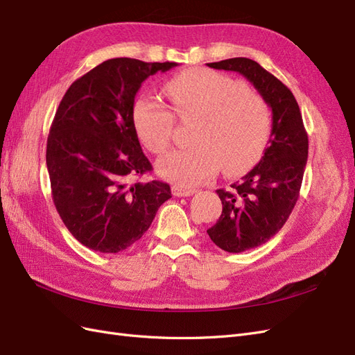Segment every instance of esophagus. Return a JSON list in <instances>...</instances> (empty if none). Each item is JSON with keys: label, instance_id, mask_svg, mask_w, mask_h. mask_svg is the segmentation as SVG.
<instances>
[{"label": "esophagus", "instance_id": "1", "mask_svg": "<svg viewBox=\"0 0 355 355\" xmlns=\"http://www.w3.org/2000/svg\"><path fill=\"white\" fill-rule=\"evenodd\" d=\"M196 190L193 189H187V187H183V186H178V184H174L172 186V195L177 196V198H186V196H190L193 195Z\"/></svg>", "mask_w": 355, "mask_h": 355}]
</instances>
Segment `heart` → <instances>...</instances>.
I'll return each instance as SVG.
<instances>
[{
	"label": "heart",
	"mask_w": 355,
	"mask_h": 355,
	"mask_svg": "<svg viewBox=\"0 0 355 355\" xmlns=\"http://www.w3.org/2000/svg\"><path fill=\"white\" fill-rule=\"evenodd\" d=\"M172 110L181 120L198 123L187 150L160 157L157 174L183 187L214 178L220 168L236 175L254 165L270 135V111L260 95L238 80L211 69H189L165 85ZM135 130L151 153L169 147L174 114L151 96H141L134 107Z\"/></svg>",
	"instance_id": "b5f03b06"
}]
</instances>
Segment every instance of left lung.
Instances as JSON below:
<instances>
[{
	"mask_svg": "<svg viewBox=\"0 0 355 355\" xmlns=\"http://www.w3.org/2000/svg\"><path fill=\"white\" fill-rule=\"evenodd\" d=\"M207 65L244 76L272 111L269 146L261 160L232 189L217 190L223 211L207 230L221 250L242 252L268 242L291 214L308 160V135L291 90L256 60L232 58Z\"/></svg>",
	"mask_w": 355,
	"mask_h": 355,
	"instance_id": "left-lung-1",
	"label": "left lung"
}]
</instances>
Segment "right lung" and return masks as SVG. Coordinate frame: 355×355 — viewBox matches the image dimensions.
<instances>
[{
    "instance_id": "add662e5",
    "label": "right lung",
    "mask_w": 355,
    "mask_h": 355,
    "mask_svg": "<svg viewBox=\"0 0 355 355\" xmlns=\"http://www.w3.org/2000/svg\"><path fill=\"white\" fill-rule=\"evenodd\" d=\"M177 62L114 58L69 86L47 138L55 207L80 244L123 251L143 236L171 187L132 181L151 171L134 125L137 92L148 76Z\"/></svg>"
}]
</instances>
